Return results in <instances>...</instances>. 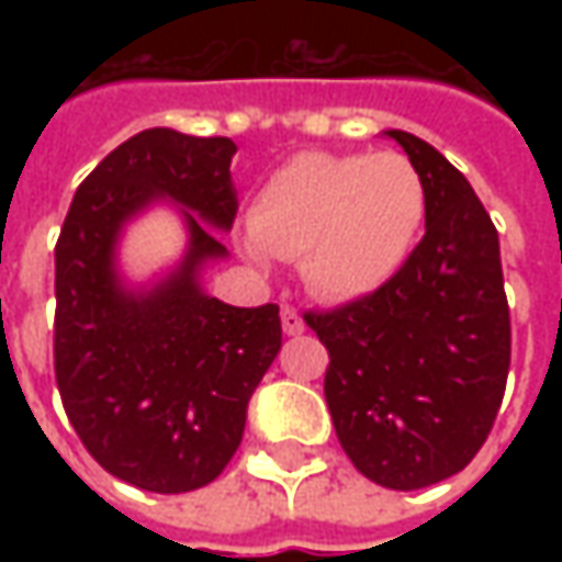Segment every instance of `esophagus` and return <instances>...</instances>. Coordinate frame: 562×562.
<instances>
[{
  "mask_svg": "<svg viewBox=\"0 0 562 562\" xmlns=\"http://www.w3.org/2000/svg\"><path fill=\"white\" fill-rule=\"evenodd\" d=\"M281 328H284V335H303L306 322L300 318V313L293 306H281Z\"/></svg>",
  "mask_w": 562,
  "mask_h": 562,
  "instance_id": "1",
  "label": "esophagus"
}]
</instances>
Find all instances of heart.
<instances>
[{"label": "heart", "instance_id": "b5f03b06", "mask_svg": "<svg viewBox=\"0 0 562 562\" xmlns=\"http://www.w3.org/2000/svg\"><path fill=\"white\" fill-rule=\"evenodd\" d=\"M425 181L400 153H300L256 193L249 234L281 259H300L306 288L357 300L387 284L419 237Z\"/></svg>", "mask_w": 562, "mask_h": 562}]
</instances>
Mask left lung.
<instances>
[{
	"label": "left lung",
	"mask_w": 562,
	"mask_h": 562,
	"mask_svg": "<svg viewBox=\"0 0 562 562\" xmlns=\"http://www.w3.org/2000/svg\"><path fill=\"white\" fill-rule=\"evenodd\" d=\"M419 168L425 237L378 291L303 322L328 350L337 441L366 479L438 485L472 463L509 372L501 240L482 200L431 143L387 131Z\"/></svg>",
	"instance_id": "8db88e82"
}]
</instances>
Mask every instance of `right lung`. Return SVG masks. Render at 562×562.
<instances>
[{"instance_id":"obj_1","label":"right lung","mask_w":562,"mask_h":562,"mask_svg":"<svg viewBox=\"0 0 562 562\" xmlns=\"http://www.w3.org/2000/svg\"><path fill=\"white\" fill-rule=\"evenodd\" d=\"M227 137L149 127L124 140L77 187L55 244V384L80 443L115 479L184 494L222 475L244 441L247 403L281 350L274 303L227 306L196 271L225 256L202 225L231 227ZM171 195L193 207L191 252L153 294L121 292L111 269L120 225Z\"/></svg>"}]
</instances>
